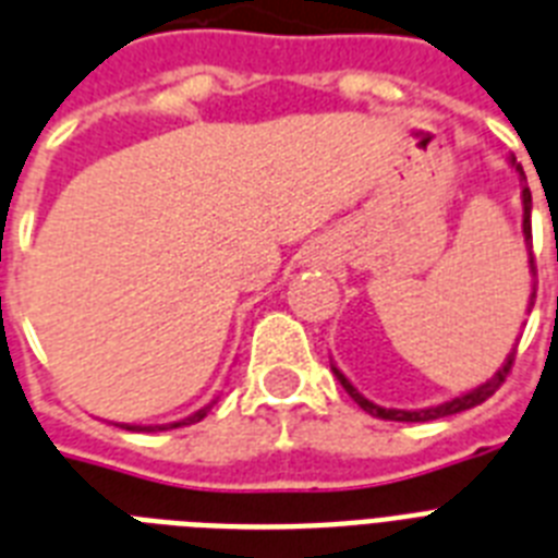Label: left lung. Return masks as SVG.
I'll return each instance as SVG.
<instances>
[{"mask_svg": "<svg viewBox=\"0 0 558 558\" xmlns=\"http://www.w3.org/2000/svg\"><path fill=\"white\" fill-rule=\"evenodd\" d=\"M510 166H513L515 171H519V177H522V234H524V246H527V264H530V278H533V292H530V301H527V312L533 310V301H536V260H533V234H530V208H533V201H530V189H527V180H524V171L522 166L515 162V157H510ZM515 361V347L513 352L505 357V364L496 369V375L493 378H487L484 384H478L475 389H470V392H461V396L450 398V401H444V404H436V407H424V410H387V407L381 404H373L369 398L361 396L355 387H352V381L347 378V375L338 369V366L332 364V373L335 378L341 381V387L350 392V398L355 401L357 407L364 412H369V415H375V418H384V421H436V418H447V415H456V412H464L470 410V407L482 404V401H487V398L496 392V389L505 384L507 373H510V366H513Z\"/></svg>", "mask_w": 558, "mask_h": 558, "instance_id": "obj_1", "label": "left lung"}]
</instances>
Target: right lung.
<instances>
[{"instance_id":"obj_1","label":"right lung","mask_w":558,"mask_h":558,"mask_svg":"<svg viewBox=\"0 0 558 558\" xmlns=\"http://www.w3.org/2000/svg\"><path fill=\"white\" fill-rule=\"evenodd\" d=\"M217 401H208L206 407H201V410L197 412H192V415H185V418H180V421H171V424H157V427H140V424H120L122 429H134V433H143V429H146V433H160V429H174V427H185V424H194V421H203L208 415V410H211V407H215Z\"/></svg>"}]
</instances>
